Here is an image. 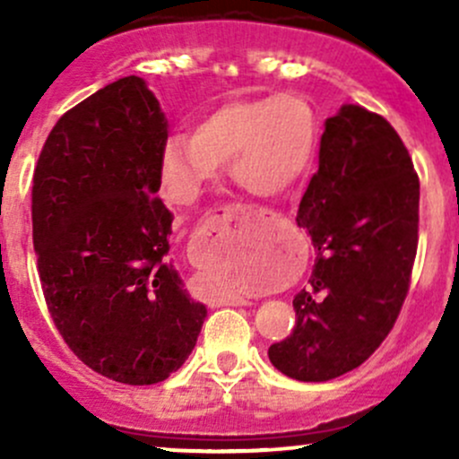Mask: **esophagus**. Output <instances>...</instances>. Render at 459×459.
<instances>
[{
  "mask_svg": "<svg viewBox=\"0 0 459 459\" xmlns=\"http://www.w3.org/2000/svg\"><path fill=\"white\" fill-rule=\"evenodd\" d=\"M226 220H229V211H226V208H221V211H217L215 215L211 217V220L204 221L202 235H212V233L220 235L221 230H224ZM220 304H221V307H247L248 299L238 298V295H229V298H221Z\"/></svg>",
  "mask_w": 459,
  "mask_h": 459,
  "instance_id": "34e87169",
  "label": "esophagus"
}]
</instances>
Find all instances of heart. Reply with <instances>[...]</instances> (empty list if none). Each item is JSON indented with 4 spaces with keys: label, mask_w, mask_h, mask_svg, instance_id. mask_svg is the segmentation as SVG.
Returning a JSON list of instances; mask_svg holds the SVG:
<instances>
[{
    "label": "heart",
    "mask_w": 459,
    "mask_h": 459,
    "mask_svg": "<svg viewBox=\"0 0 459 459\" xmlns=\"http://www.w3.org/2000/svg\"><path fill=\"white\" fill-rule=\"evenodd\" d=\"M317 124L313 108L298 95L230 100L215 106L193 128L178 133L160 152V184L178 206H191L204 186L230 160V178L257 197L289 191L313 160ZM233 262L212 259L204 275L224 280Z\"/></svg>",
    "instance_id": "1"
}]
</instances>
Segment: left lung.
<instances>
[{
	"instance_id": "left-lung-1",
	"label": "left lung",
	"mask_w": 459,
	"mask_h": 459,
	"mask_svg": "<svg viewBox=\"0 0 459 459\" xmlns=\"http://www.w3.org/2000/svg\"><path fill=\"white\" fill-rule=\"evenodd\" d=\"M420 179L395 128L358 104L326 119L319 169L298 226L317 257L293 299L295 328L268 349L277 371L326 382L353 371L391 333L418 253Z\"/></svg>"
}]
</instances>
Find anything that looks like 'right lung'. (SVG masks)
I'll list each match as a JSON object with an SVG mask.
<instances>
[{"label": "right lung", "instance_id": "obj_1", "mask_svg": "<svg viewBox=\"0 0 459 459\" xmlns=\"http://www.w3.org/2000/svg\"><path fill=\"white\" fill-rule=\"evenodd\" d=\"M169 122L142 77L64 113L32 178V244L68 349L133 386L178 371L206 319L166 259L173 215L157 197Z\"/></svg>", "mask_w": 459, "mask_h": 459}]
</instances>
